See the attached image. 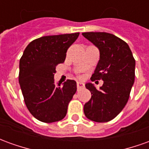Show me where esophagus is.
<instances>
[{
	"label": "esophagus",
	"instance_id": "1",
	"mask_svg": "<svg viewBox=\"0 0 149 149\" xmlns=\"http://www.w3.org/2000/svg\"><path fill=\"white\" fill-rule=\"evenodd\" d=\"M77 85L78 89H80V88H81L84 87V83H82V82H77Z\"/></svg>",
	"mask_w": 149,
	"mask_h": 149
}]
</instances>
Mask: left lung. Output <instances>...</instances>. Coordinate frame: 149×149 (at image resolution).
<instances>
[{
    "mask_svg": "<svg viewBox=\"0 0 149 149\" xmlns=\"http://www.w3.org/2000/svg\"><path fill=\"white\" fill-rule=\"evenodd\" d=\"M82 35L100 52L91 81H104L99 89L92 83L85 84L92 97L84 104V115L93 121L108 122L115 118L128 102L134 84L136 61L128 44L113 34L88 32Z\"/></svg>",
    "mask_w": 149,
    "mask_h": 149,
    "instance_id": "left-lung-1",
    "label": "left lung"
}]
</instances>
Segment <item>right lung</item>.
<instances>
[{
	"instance_id": "obj_1",
	"label": "right lung",
	"mask_w": 149,
	"mask_h": 149,
	"mask_svg": "<svg viewBox=\"0 0 149 149\" xmlns=\"http://www.w3.org/2000/svg\"><path fill=\"white\" fill-rule=\"evenodd\" d=\"M79 33L40 37L24 49L19 65V84L28 109L40 121L52 123L65 117L77 92V82L56 84V66L65 61L67 50Z\"/></svg>"
}]
</instances>
